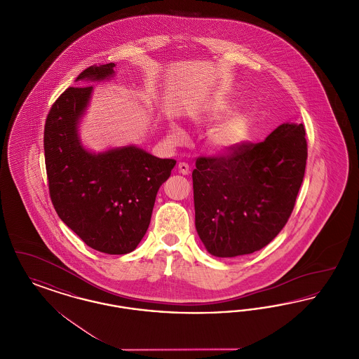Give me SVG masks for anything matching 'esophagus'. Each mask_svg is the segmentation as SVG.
<instances>
[{"instance_id":"1","label":"esophagus","mask_w":359,"mask_h":359,"mask_svg":"<svg viewBox=\"0 0 359 359\" xmlns=\"http://www.w3.org/2000/svg\"><path fill=\"white\" fill-rule=\"evenodd\" d=\"M177 170H179L182 175H188L189 173V165H188L187 163H179Z\"/></svg>"}]
</instances>
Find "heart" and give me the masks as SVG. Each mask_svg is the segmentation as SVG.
<instances>
[{
  "mask_svg": "<svg viewBox=\"0 0 359 359\" xmlns=\"http://www.w3.org/2000/svg\"><path fill=\"white\" fill-rule=\"evenodd\" d=\"M231 113V106L226 102H214L194 114L195 120L207 125L221 122ZM170 136L177 144L186 141V132L176 125L170 123ZM249 132V117L245 113H234L231 117L211 130L208 135V145L217 154H230L236 151L245 141Z\"/></svg>",
  "mask_w": 359,
  "mask_h": 359,
  "instance_id": "heart-1",
  "label": "heart"
}]
</instances>
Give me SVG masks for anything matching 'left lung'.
I'll return each mask as SVG.
<instances>
[{"label": "left lung", "instance_id": "left-lung-1", "mask_svg": "<svg viewBox=\"0 0 359 359\" xmlns=\"http://www.w3.org/2000/svg\"><path fill=\"white\" fill-rule=\"evenodd\" d=\"M306 161V129L294 122L229 156L199 157L192 172L195 227L205 250L227 258L265 248L288 222Z\"/></svg>", "mask_w": 359, "mask_h": 359}]
</instances>
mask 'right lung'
Segmentation results:
<instances>
[{"label":"right lung","instance_id":"1","mask_svg":"<svg viewBox=\"0 0 359 359\" xmlns=\"http://www.w3.org/2000/svg\"><path fill=\"white\" fill-rule=\"evenodd\" d=\"M116 65L91 66L75 82H102ZM93 86L69 87L52 104L44 128V156L52 205L59 218L94 250L128 255L144 238L160 186L176 161L136 145L88 151L79 125Z\"/></svg>","mask_w":359,"mask_h":359}]
</instances>
